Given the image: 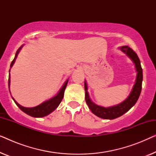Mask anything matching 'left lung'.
Returning <instances> with one entry per match:
<instances>
[{
	"mask_svg": "<svg viewBox=\"0 0 156 156\" xmlns=\"http://www.w3.org/2000/svg\"><path fill=\"white\" fill-rule=\"evenodd\" d=\"M121 52H123L126 56L130 58L135 65L136 78L132 90L126 99L121 103L116 105L109 106V107H104V106L97 105L91 101L88 92V87H87V81L84 80V89H85V101L88 105L89 109L96 116L104 119H114L122 116L126 113L130 108L135 105L138 101L140 94L142 88L143 82V70L140 66V59L136 54L135 52L129 46H122L119 48Z\"/></svg>",
	"mask_w": 156,
	"mask_h": 156,
	"instance_id": "left-lung-1",
	"label": "left lung"
}]
</instances>
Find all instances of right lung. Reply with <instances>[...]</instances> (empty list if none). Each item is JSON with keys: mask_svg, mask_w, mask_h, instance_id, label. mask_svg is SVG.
<instances>
[{"mask_svg": "<svg viewBox=\"0 0 156 156\" xmlns=\"http://www.w3.org/2000/svg\"><path fill=\"white\" fill-rule=\"evenodd\" d=\"M23 44L21 47L19 48V49L17 50L16 53V56H15V58L12 61L11 64H10V68L12 67V65H14L15 62H16V59L18 57V53L20 52L21 49L23 48ZM10 72V70H9ZM68 83V80L66 81V82L64 83L63 86L62 87V88L59 89L58 93L57 94L55 97L51 98V99L47 100V101L42 102V104H40V105L37 106H35V107H25V106H21L20 104H19L18 102H17L16 100L14 99V98L12 97V99H13L15 103L16 104V105L18 106L19 108H20V110H22L23 112H25V114H27L29 116L35 117V118H41V117L46 116L51 114L53 111H55L56 108L58 107V106L60 104L62 100L63 99L64 94H65V90L66 89V87H67ZM10 74L9 73V78H8V87H9V91H10Z\"/></svg>", "mask_w": 156, "mask_h": 156, "instance_id": "add662e5", "label": "right lung"}]
</instances>
